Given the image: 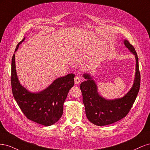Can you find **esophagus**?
I'll use <instances>...</instances> for the list:
<instances>
[{
	"label": "esophagus",
	"instance_id": "obj_1",
	"mask_svg": "<svg viewBox=\"0 0 150 150\" xmlns=\"http://www.w3.org/2000/svg\"><path fill=\"white\" fill-rule=\"evenodd\" d=\"M81 82V78H79V76H76L74 78V83L76 84H79Z\"/></svg>",
	"mask_w": 150,
	"mask_h": 150
}]
</instances>
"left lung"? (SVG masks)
I'll use <instances>...</instances> for the list:
<instances>
[{
	"mask_svg": "<svg viewBox=\"0 0 150 150\" xmlns=\"http://www.w3.org/2000/svg\"><path fill=\"white\" fill-rule=\"evenodd\" d=\"M126 47L134 54L136 74L132 88L122 98L107 100L98 93L97 86L90 75L84 74L87 79L80 85L86 115L90 122L97 126H105L118 121L128 114L137 97L140 87V72L138 57L134 47L127 40H124Z\"/></svg>",
	"mask_w": 150,
	"mask_h": 150,
	"instance_id": "obj_1",
	"label": "left lung"
}]
</instances>
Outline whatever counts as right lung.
<instances>
[{
    "instance_id": "1",
    "label": "right lung",
    "mask_w": 150,
    "mask_h": 150,
    "mask_svg": "<svg viewBox=\"0 0 150 150\" xmlns=\"http://www.w3.org/2000/svg\"><path fill=\"white\" fill-rule=\"evenodd\" d=\"M24 39L17 44L15 52ZM74 74H69L57 78L42 91L32 93L20 84L16 74L14 54L12 58L11 80L13 98L27 118L44 126L54 125L61 118L63 104L74 84Z\"/></svg>"
}]
</instances>
